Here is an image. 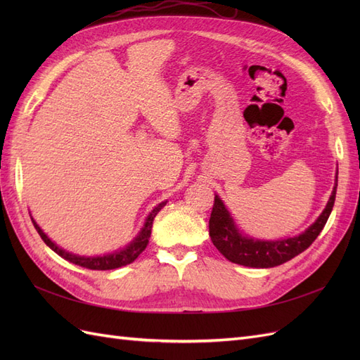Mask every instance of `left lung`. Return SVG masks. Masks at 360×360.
<instances>
[{
  "label": "left lung",
  "mask_w": 360,
  "mask_h": 360,
  "mask_svg": "<svg viewBox=\"0 0 360 360\" xmlns=\"http://www.w3.org/2000/svg\"><path fill=\"white\" fill-rule=\"evenodd\" d=\"M336 186L338 177L328 205H326V209L323 210L319 219L315 221L307 231L297 237L284 238V240L275 242H261L242 236L234 226V221L225 209L224 202L216 195L209 221V234L212 242L226 259H230L231 263L236 264L259 269L284 264L291 258L302 254L304 249H308L315 238L319 237L333 209Z\"/></svg>",
  "instance_id": "obj_1"
}]
</instances>
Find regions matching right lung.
<instances>
[{"mask_svg": "<svg viewBox=\"0 0 360 360\" xmlns=\"http://www.w3.org/2000/svg\"><path fill=\"white\" fill-rule=\"evenodd\" d=\"M165 204H167V201L165 202H160L158 207H155L153 212L148 214L147 221L144 224V228H143V230H141L139 236L135 238L132 243L127 245L124 249L118 250V252L105 255V257H79V255L69 254V252H66V250H63L61 248H58L56 243H52L49 238H48V236L40 230V226L34 222V219H32V217H31V221H32V224H34V228L37 230V233L40 234L41 240L45 242L53 250V252H57L64 259L70 261V263H73L76 266H81V267H85V269H91V270H112V269H118V267H123V266H127L130 263H134V261L139 257V254L143 252V250L147 248L148 238H150V234H151V226H153L155 217H156V214L160 212V209Z\"/></svg>", "mask_w": 360, "mask_h": 360, "instance_id": "right-lung-1", "label": "right lung"}]
</instances>
